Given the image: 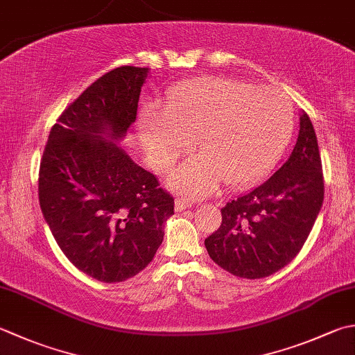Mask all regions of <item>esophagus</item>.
<instances>
[{
  "mask_svg": "<svg viewBox=\"0 0 355 355\" xmlns=\"http://www.w3.org/2000/svg\"><path fill=\"white\" fill-rule=\"evenodd\" d=\"M191 206H192L191 201H187V200H184V198H177V200H175V211H177V212H182V211H184V209H189Z\"/></svg>",
  "mask_w": 355,
  "mask_h": 355,
  "instance_id": "1",
  "label": "esophagus"
}]
</instances>
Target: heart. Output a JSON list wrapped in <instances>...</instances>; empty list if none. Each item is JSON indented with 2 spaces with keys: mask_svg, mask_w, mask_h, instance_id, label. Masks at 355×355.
I'll use <instances>...</instances> for the list:
<instances>
[{
  "mask_svg": "<svg viewBox=\"0 0 355 355\" xmlns=\"http://www.w3.org/2000/svg\"><path fill=\"white\" fill-rule=\"evenodd\" d=\"M294 129V109L272 87L229 76L193 80L171 90L163 109H148L140 135L152 162L169 168L200 135L203 155L186 162L172 186L186 196L220 183L246 186L272 168Z\"/></svg>",
  "mask_w": 355,
  "mask_h": 355,
  "instance_id": "heart-1",
  "label": "heart"
}]
</instances>
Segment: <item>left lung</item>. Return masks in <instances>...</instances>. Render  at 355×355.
<instances>
[{"label":"left lung","mask_w":355,"mask_h":355,"mask_svg":"<svg viewBox=\"0 0 355 355\" xmlns=\"http://www.w3.org/2000/svg\"><path fill=\"white\" fill-rule=\"evenodd\" d=\"M315 130L306 112L293 154L272 177L221 207V225L205 240L211 259L241 279H263L293 261L323 203Z\"/></svg>","instance_id":"8db88e82"}]
</instances>
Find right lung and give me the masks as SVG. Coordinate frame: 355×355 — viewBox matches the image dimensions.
Returning a JSON list of instances; mask_svg holds the SVG:
<instances>
[{"label":"right lung","mask_w":355,"mask_h":355,"mask_svg":"<svg viewBox=\"0 0 355 355\" xmlns=\"http://www.w3.org/2000/svg\"><path fill=\"white\" fill-rule=\"evenodd\" d=\"M146 76L135 66L100 76L57 118L40 163V206L53 239L75 268L104 283L148 266L173 214L171 193L116 143L137 120Z\"/></svg>","instance_id":"obj_1"}]
</instances>
